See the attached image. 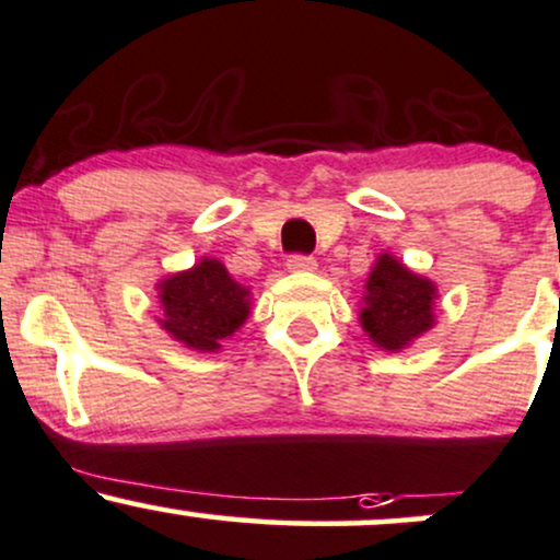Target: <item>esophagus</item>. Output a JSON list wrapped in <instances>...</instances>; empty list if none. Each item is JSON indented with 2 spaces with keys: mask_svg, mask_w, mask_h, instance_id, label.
Listing matches in <instances>:
<instances>
[{
  "mask_svg": "<svg viewBox=\"0 0 560 560\" xmlns=\"http://www.w3.org/2000/svg\"><path fill=\"white\" fill-rule=\"evenodd\" d=\"M287 266H289V271H298V273H302V271H316V258H311V255H289V260H287Z\"/></svg>",
  "mask_w": 560,
  "mask_h": 560,
  "instance_id": "obj_1",
  "label": "esophagus"
}]
</instances>
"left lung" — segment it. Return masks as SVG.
<instances>
[{
  "instance_id": "8db88e82",
  "label": "left lung",
  "mask_w": 560,
  "mask_h": 560,
  "mask_svg": "<svg viewBox=\"0 0 560 560\" xmlns=\"http://www.w3.org/2000/svg\"><path fill=\"white\" fill-rule=\"evenodd\" d=\"M363 329L384 350H400L434 324V284L382 255L365 281Z\"/></svg>"
}]
</instances>
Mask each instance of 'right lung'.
<instances>
[{
    "instance_id": "add662e5",
    "label": "right lung",
    "mask_w": 560,
    "mask_h": 560,
    "mask_svg": "<svg viewBox=\"0 0 560 560\" xmlns=\"http://www.w3.org/2000/svg\"><path fill=\"white\" fill-rule=\"evenodd\" d=\"M249 292L231 279L218 260L205 258L191 271L176 273L160 284L165 318L163 329L195 350L213 352L244 324Z\"/></svg>"
}]
</instances>
